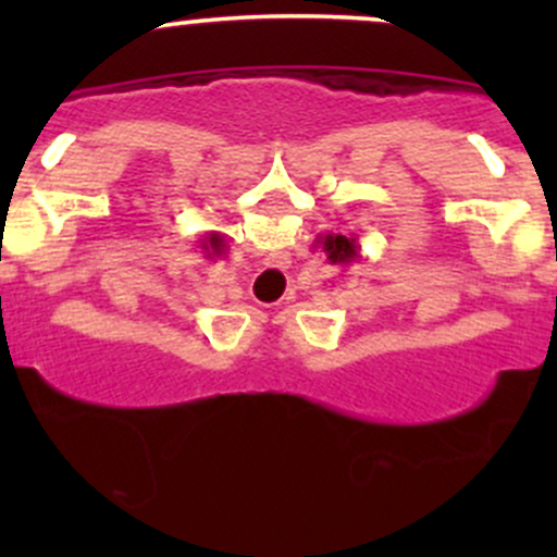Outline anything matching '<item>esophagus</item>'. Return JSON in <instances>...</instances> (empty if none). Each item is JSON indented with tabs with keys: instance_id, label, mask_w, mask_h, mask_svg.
<instances>
[{
	"instance_id": "1",
	"label": "esophagus",
	"mask_w": 557,
	"mask_h": 557,
	"mask_svg": "<svg viewBox=\"0 0 557 557\" xmlns=\"http://www.w3.org/2000/svg\"><path fill=\"white\" fill-rule=\"evenodd\" d=\"M283 285H285V277L277 272V269H263V272H258L256 277V288L269 290V296H277Z\"/></svg>"
}]
</instances>
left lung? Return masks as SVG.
<instances>
[{
  "mask_svg": "<svg viewBox=\"0 0 557 557\" xmlns=\"http://www.w3.org/2000/svg\"><path fill=\"white\" fill-rule=\"evenodd\" d=\"M318 247H323L325 258L334 267H350L352 261H358V252H361V245H358L356 234L345 237V234H323L318 237Z\"/></svg>",
  "mask_w": 557,
  "mask_h": 557,
  "instance_id": "8db88e82",
  "label": "left lung"
}]
</instances>
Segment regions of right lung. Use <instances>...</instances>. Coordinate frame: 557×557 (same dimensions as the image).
Masks as SVG:
<instances>
[{"label": "right lung", "mask_w": 557, "mask_h": 557, "mask_svg": "<svg viewBox=\"0 0 557 557\" xmlns=\"http://www.w3.org/2000/svg\"><path fill=\"white\" fill-rule=\"evenodd\" d=\"M201 250L207 252V258L223 256V252H226V239H223L218 232H210L205 237V243H201Z\"/></svg>", "instance_id": "obj_1"}]
</instances>
